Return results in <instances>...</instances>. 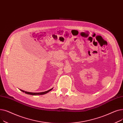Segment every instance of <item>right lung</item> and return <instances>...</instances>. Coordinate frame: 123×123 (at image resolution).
<instances>
[{
	"mask_svg": "<svg viewBox=\"0 0 123 123\" xmlns=\"http://www.w3.org/2000/svg\"><path fill=\"white\" fill-rule=\"evenodd\" d=\"M53 89V87L51 88V89L47 91H45V92H25L23 90H20L21 91H22L23 92H25L26 94H28V95H33V96H36V95H44L46 94V93H47L48 92H50V91H51Z\"/></svg>",
	"mask_w": 123,
	"mask_h": 123,
	"instance_id": "1",
	"label": "right lung"
}]
</instances>
